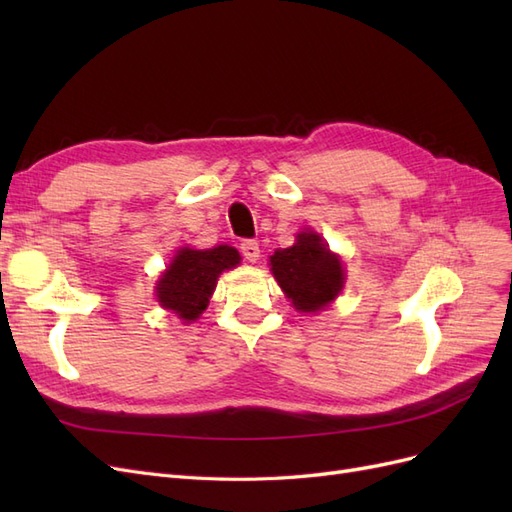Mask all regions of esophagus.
Segmentation results:
<instances>
[{"label": "esophagus", "mask_w": 512, "mask_h": 512, "mask_svg": "<svg viewBox=\"0 0 512 512\" xmlns=\"http://www.w3.org/2000/svg\"><path fill=\"white\" fill-rule=\"evenodd\" d=\"M241 254L245 256V260H250V262H256L258 260V256H260V247H258V241H254V239H245V241H241Z\"/></svg>", "instance_id": "1"}]
</instances>
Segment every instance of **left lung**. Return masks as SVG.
<instances>
[{
	"label": "left lung",
	"instance_id": "1",
	"mask_svg": "<svg viewBox=\"0 0 512 512\" xmlns=\"http://www.w3.org/2000/svg\"><path fill=\"white\" fill-rule=\"evenodd\" d=\"M277 284L299 312H318L344 286V269L316 232H301L297 243L271 256Z\"/></svg>",
	"mask_w": 512,
	"mask_h": 512
}]
</instances>
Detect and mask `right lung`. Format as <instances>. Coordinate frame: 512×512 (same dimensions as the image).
<instances>
[{"label": "right lung", "instance_id": "obj_1", "mask_svg": "<svg viewBox=\"0 0 512 512\" xmlns=\"http://www.w3.org/2000/svg\"><path fill=\"white\" fill-rule=\"evenodd\" d=\"M239 252L235 247L218 245L213 250H190L183 247L170 262L158 284V301L162 307L192 322L207 309L211 292L218 284L224 269L239 265Z\"/></svg>", "mask_w": 512, "mask_h": 512}]
</instances>
